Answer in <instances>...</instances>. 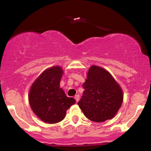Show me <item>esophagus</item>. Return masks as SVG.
I'll use <instances>...</instances> for the list:
<instances>
[{"label": "esophagus", "instance_id": "34e87169", "mask_svg": "<svg viewBox=\"0 0 151 151\" xmlns=\"http://www.w3.org/2000/svg\"><path fill=\"white\" fill-rule=\"evenodd\" d=\"M74 99H75V100H76V101L77 102H78L79 101V95H75V96H74Z\"/></svg>", "mask_w": 151, "mask_h": 151}]
</instances>
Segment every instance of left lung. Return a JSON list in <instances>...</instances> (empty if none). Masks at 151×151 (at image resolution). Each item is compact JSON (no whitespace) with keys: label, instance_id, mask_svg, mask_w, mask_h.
Wrapping results in <instances>:
<instances>
[{"label":"left lung","instance_id":"obj_1","mask_svg":"<svg viewBox=\"0 0 151 151\" xmlns=\"http://www.w3.org/2000/svg\"><path fill=\"white\" fill-rule=\"evenodd\" d=\"M79 108L85 116L94 122H104L115 116L122 104L121 87L107 70L96 65L89 67Z\"/></svg>","mask_w":151,"mask_h":151}]
</instances>
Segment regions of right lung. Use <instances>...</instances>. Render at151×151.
<instances>
[{
    "label": "right lung",
    "mask_w": 151,
    "mask_h": 151,
    "mask_svg": "<svg viewBox=\"0 0 151 151\" xmlns=\"http://www.w3.org/2000/svg\"><path fill=\"white\" fill-rule=\"evenodd\" d=\"M63 70L60 66L50 67L35 80L28 94L32 111L40 120L56 124L65 119L66 112L75 99L67 97L60 87Z\"/></svg>",
    "instance_id": "add662e5"
}]
</instances>
